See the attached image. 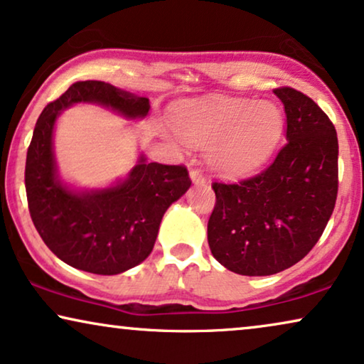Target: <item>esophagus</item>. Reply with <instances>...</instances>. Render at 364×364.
Here are the masks:
<instances>
[{
    "instance_id": "esophagus-1",
    "label": "esophagus",
    "mask_w": 364,
    "mask_h": 364,
    "mask_svg": "<svg viewBox=\"0 0 364 364\" xmlns=\"http://www.w3.org/2000/svg\"><path fill=\"white\" fill-rule=\"evenodd\" d=\"M188 176H191L193 186H203V183H205V177H203V173L198 171V168H192Z\"/></svg>"
}]
</instances>
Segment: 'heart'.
Listing matches in <instances>:
<instances>
[{"instance_id": "b5f03b06", "label": "heart", "mask_w": 364, "mask_h": 364, "mask_svg": "<svg viewBox=\"0 0 364 364\" xmlns=\"http://www.w3.org/2000/svg\"><path fill=\"white\" fill-rule=\"evenodd\" d=\"M183 142L210 147V166L227 177H242L265 166L285 132V114L273 101L213 97L192 101L173 114Z\"/></svg>"}]
</instances>
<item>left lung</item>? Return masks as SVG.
Listing matches in <instances>:
<instances>
[{"label":"left lung","instance_id":"8db88e82","mask_svg":"<svg viewBox=\"0 0 364 364\" xmlns=\"http://www.w3.org/2000/svg\"><path fill=\"white\" fill-rule=\"evenodd\" d=\"M287 114V146L270 167L238 183L212 186L207 225L215 260L238 275L267 277L300 262L321 237L338 193V137L315 101L275 89Z\"/></svg>","mask_w":364,"mask_h":364}]
</instances>
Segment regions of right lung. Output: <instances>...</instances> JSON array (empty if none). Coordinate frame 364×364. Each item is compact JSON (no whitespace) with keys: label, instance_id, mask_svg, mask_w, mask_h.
<instances>
[{"label":"right lung","instance_id":"add662e5","mask_svg":"<svg viewBox=\"0 0 364 364\" xmlns=\"http://www.w3.org/2000/svg\"><path fill=\"white\" fill-rule=\"evenodd\" d=\"M76 104H96L127 121L146 117L151 104L109 82H74L44 107L26 156L29 213L49 250L77 270L117 275L151 255L164 213L192 182L183 166L149 162L144 152L126 177L106 187L81 188L64 181L54 129L63 111Z\"/></svg>","mask_w":364,"mask_h":364}]
</instances>
